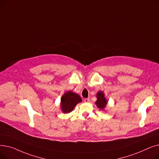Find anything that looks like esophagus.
Returning <instances> with one entry per match:
<instances>
[{"label":"esophagus","instance_id":"esophagus-1","mask_svg":"<svg viewBox=\"0 0 159 159\" xmlns=\"http://www.w3.org/2000/svg\"><path fill=\"white\" fill-rule=\"evenodd\" d=\"M89 101H90V100H89V98H84V102H86V103H88V102H89Z\"/></svg>","mask_w":159,"mask_h":159}]
</instances>
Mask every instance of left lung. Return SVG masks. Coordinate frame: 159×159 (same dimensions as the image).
Here are the masks:
<instances>
[{"mask_svg":"<svg viewBox=\"0 0 159 159\" xmlns=\"http://www.w3.org/2000/svg\"><path fill=\"white\" fill-rule=\"evenodd\" d=\"M97 100L95 102V104L100 110H104L106 106L107 101L102 91H98V92L97 93Z\"/></svg>","mask_w":159,"mask_h":159,"instance_id":"obj_1","label":"left lung"}]
</instances>
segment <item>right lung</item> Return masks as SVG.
Segmentation results:
<instances>
[{"mask_svg": "<svg viewBox=\"0 0 159 159\" xmlns=\"http://www.w3.org/2000/svg\"><path fill=\"white\" fill-rule=\"evenodd\" d=\"M82 102V98L78 94L68 91L65 93L61 102V108L64 113H70L78 103Z\"/></svg>", "mask_w": 159, "mask_h": 159, "instance_id": "add662e5", "label": "right lung"}]
</instances>
